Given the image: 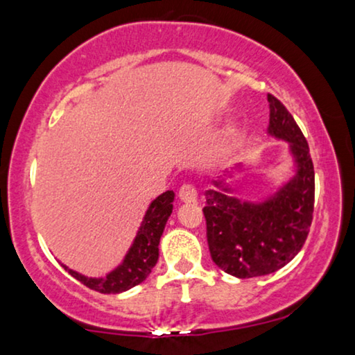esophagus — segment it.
I'll return each mask as SVG.
<instances>
[{"instance_id":"1","label":"esophagus","mask_w":355,"mask_h":355,"mask_svg":"<svg viewBox=\"0 0 355 355\" xmlns=\"http://www.w3.org/2000/svg\"><path fill=\"white\" fill-rule=\"evenodd\" d=\"M178 198L182 199L183 202H193L196 201L198 198V189L191 183H184L178 189Z\"/></svg>"}]
</instances>
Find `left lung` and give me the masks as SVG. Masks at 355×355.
<instances>
[{
	"instance_id": "8db88e82",
	"label": "left lung",
	"mask_w": 355,
	"mask_h": 355,
	"mask_svg": "<svg viewBox=\"0 0 355 355\" xmlns=\"http://www.w3.org/2000/svg\"><path fill=\"white\" fill-rule=\"evenodd\" d=\"M267 99L268 135L289 143L296 173L261 202L232 196L233 188L220 177L214 182L218 189L206 191L207 204L202 209L212 261L236 278L268 275L291 262L312 223L315 173L307 139L288 109L273 94H267Z\"/></svg>"
}]
</instances>
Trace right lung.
Listing matches in <instances>:
<instances>
[{
  "label": "right lung",
  "mask_w": 355,
  "mask_h": 355,
  "mask_svg": "<svg viewBox=\"0 0 355 355\" xmlns=\"http://www.w3.org/2000/svg\"><path fill=\"white\" fill-rule=\"evenodd\" d=\"M173 198H175V193L166 191L149 204L125 259H123L121 266L109 272L106 277L88 278L76 270H71L64 263L62 267L80 283H83L85 286L103 294L123 293L130 288L137 286V284L148 278L154 266L157 263L159 241H161L164 228H166V223L172 214Z\"/></svg>",
  "instance_id": "1"
}]
</instances>
